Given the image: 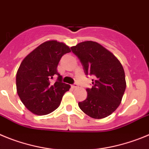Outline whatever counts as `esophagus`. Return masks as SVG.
<instances>
[{
	"label": "esophagus",
	"instance_id": "34e87169",
	"mask_svg": "<svg viewBox=\"0 0 149 149\" xmlns=\"http://www.w3.org/2000/svg\"><path fill=\"white\" fill-rule=\"evenodd\" d=\"M71 87L73 88V89H75V88H77L79 86H78L77 84H72Z\"/></svg>",
	"mask_w": 149,
	"mask_h": 149
}]
</instances>
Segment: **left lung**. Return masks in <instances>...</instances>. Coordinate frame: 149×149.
Listing matches in <instances>:
<instances>
[{
	"label": "left lung",
	"instance_id": "left-lung-1",
	"mask_svg": "<svg viewBox=\"0 0 149 149\" xmlns=\"http://www.w3.org/2000/svg\"><path fill=\"white\" fill-rule=\"evenodd\" d=\"M86 75H93L88 96L79 102L80 109L93 119L107 117L116 111L123 99L126 81L123 65L116 56L99 43L83 41L71 47Z\"/></svg>",
	"mask_w": 149,
	"mask_h": 149
}]
</instances>
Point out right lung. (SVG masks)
Masks as SVG:
<instances>
[{"mask_svg": "<svg viewBox=\"0 0 149 149\" xmlns=\"http://www.w3.org/2000/svg\"><path fill=\"white\" fill-rule=\"evenodd\" d=\"M70 52L68 45L56 40L42 43L24 58L16 74L17 93L24 106L36 115H46L54 111L61 104L70 84L61 81L57 71L63 55ZM55 74L57 81L50 80Z\"/></svg>", "mask_w": 149, "mask_h": 149, "instance_id": "right-lung-1", "label": "right lung"}]
</instances>
